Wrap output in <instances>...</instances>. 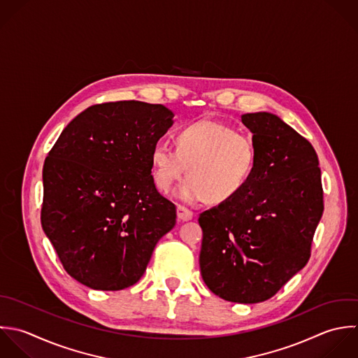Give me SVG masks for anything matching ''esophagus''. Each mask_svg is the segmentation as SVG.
<instances>
[{
  "instance_id": "1",
  "label": "esophagus",
  "mask_w": 358,
  "mask_h": 358,
  "mask_svg": "<svg viewBox=\"0 0 358 358\" xmlns=\"http://www.w3.org/2000/svg\"><path fill=\"white\" fill-rule=\"evenodd\" d=\"M192 217H194V213L189 209H187L181 205H177V219H178V222H188Z\"/></svg>"
}]
</instances>
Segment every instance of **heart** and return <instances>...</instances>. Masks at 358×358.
Returning a JSON list of instances; mask_svg holds the SVG:
<instances>
[{
  "label": "heart",
  "instance_id": "obj_1",
  "mask_svg": "<svg viewBox=\"0 0 358 358\" xmlns=\"http://www.w3.org/2000/svg\"><path fill=\"white\" fill-rule=\"evenodd\" d=\"M257 166V148L251 136L233 127L201 120L180 128L174 149L157 146L152 153V173L156 187L169 192L187 174L189 178L176 196L196 205H222L236 198L247 185Z\"/></svg>",
  "mask_w": 358,
  "mask_h": 358
}]
</instances>
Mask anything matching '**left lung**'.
Masks as SVG:
<instances>
[{"label":"left lung","instance_id":"left-lung-1","mask_svg":"<svg viewBox=\"0 0 358 358\" xmlns=\"http://www.w3.org/2000/svg\"><path fill=\"white\" fill-rule=\"evenodd\" d=\"M257 166L240 194L199 215V266L212 293L231 303L273 297L308 262L324 213L318 156L280 117L241 115Z\"/></svg>","mask_w":358,"mask_h":358}]
</instances>
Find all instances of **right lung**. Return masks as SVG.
Returning a JSON list of instances; mask_svg holds the SVG:
<instances>
[{"label":"right lung","instance_id":"obj_1","mask_svg":"<svg viewBox=\"0 0 358 358\" xmlns=\"http://www.w3.org/2000/svg\"><path fill=\"white\" fill-rule=\"evenodd\" d=\"M163 104H96L61 132L43 166L41 227L64 269L104 292L135 285L176 206L152 176V153L173 125Z\"/></svg>","mask_w":358,"mask_h":358}]
</instances>
